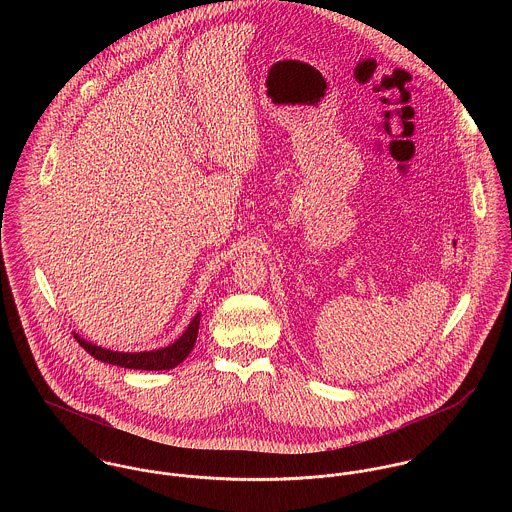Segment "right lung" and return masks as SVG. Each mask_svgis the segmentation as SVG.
I'll list each match as a JSON object with an SVG mask.
<instances>
[{
    "label": "right lung",
    "instance_id": "obj_1",
    "mask_svg": "<svg viewBox=\"0 0 512 512\" xmlns=\"http://www.w3.org/2000/svg\"><path fill=\"white\" fill-rule=\"evenodd\" d=\"M199 323H201V313L193 317L185 333L175 343L157 351H144V353H118V351L102 349L98 345L84 341L78 333H74V339L86 353H90L94 359L108 365L124 366L134 370H169L173 366L181 365L187 359V355L193 351L197 333H199Z\"/></svg>",
    "mask_w": 512,
    "mask_h": 512
}]
</instances>
